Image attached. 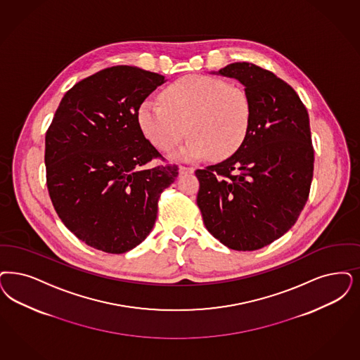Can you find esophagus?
I'll return each mask as SVG.
<instances>
[{
	"mask_svg": "<svg viewBox=\"0 0 360 360\" xmlns=\"http://www.w3.org/2000/svg\"><path fill=\"white\" fill-rule=\"evenodd\" d=\"M194 173L193 167H186V166H179V174L181 175H186V174Z\"/></svg>",
	"mask_w": 360,
	"mask_h": 360,
	"instance_id": "obj_1",
	"label": "esophagus"
}]
</instances>
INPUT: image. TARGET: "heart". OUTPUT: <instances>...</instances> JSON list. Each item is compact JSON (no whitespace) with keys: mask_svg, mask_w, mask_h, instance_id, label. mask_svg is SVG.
<instances>
[{"mask_svg":"<svg viewBox=\"0 0 360 360\" xmlns=\"http://www.w3.org/2000/svg\"><path fill=\"white\" fill-rule=\"evenodd\" d=\"M136 122L150 142L169 151L190 134L175 153L184 161L207 155L224 160L240 148L251 122V106L243 90L207 75H186L162 93V103L142 101Z\"/></svg>","mask_w":360,"mask_h":360,"instance_id":"obj_1","label":"heart"}]
</instances>
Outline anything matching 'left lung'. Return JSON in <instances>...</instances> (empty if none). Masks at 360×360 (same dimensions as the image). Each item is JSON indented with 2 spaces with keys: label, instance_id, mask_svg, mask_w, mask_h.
Listing matches in <instances>:
<instances>
[{
  "label": "left lung",
  "instance_id": "left-lung-1",
  "mask_svg": "<svg viewBox=\"0 0 360 360\" xmlns=\"http://www.w3.org/2000/svg\"><path fill=\"white\" fill-rule=\"evenodd\" d=\"M212 75L236 78L251 106L240 148L226 161L197 170V203L211 236L236 251L270 245L297 222L314 172L310 118L297 91L250 63Z\"/></svg>",
  "mask_w": 360,
  "mask_h": 360
}]
</instances>
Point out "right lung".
<instances>
[{"instance_id": "1", "label": "right lung", "mask_w": 360, "mask_h": 360, "mask_svg": "<svg viewBox=\"0 0 360 360\" xmlns=\"http://www.w3.org/2000/svg\"><path fill=\"white\" fill-rule=\"evenodd\" d=\"M167 79L112 66L75 84L45 138L46 184L63 224L89 246L124 254L149 236L175 165L146 169L161 154L136 122L138 105Z\"/></svg>"}]
</instances>
